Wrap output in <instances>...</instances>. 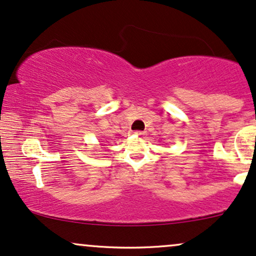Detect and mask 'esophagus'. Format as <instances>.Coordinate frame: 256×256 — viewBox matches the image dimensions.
<instances>
[{"instance_id": "1", "label": "esophagus", "mask_w": 256, "mask_h": 256, "mask_svg": "<svg viewBox=\"0 0 256 256\" xmlns=\"http://www.w3.org/2000/svg\"><path fill=\"white\" fill-rule=\"evenodd\" d=\"M134 134L137 136H144V132H142V131H136Z\"/></svg>"}]
</instances>
